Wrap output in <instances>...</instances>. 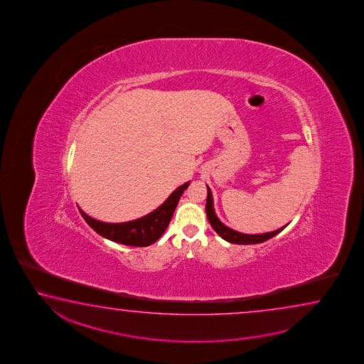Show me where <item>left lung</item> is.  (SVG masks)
I'll use <instances>...</instances> for the list:
<instances>
[{"label": "left lung", "mask_w": 364, "mask_h": 364, "mask_svg": "<svg viewBox=\"0 0 364 364\" xmlns=\"http://www.w3.org/2000/svg\"><path fill=\"white\" fill-rule=\"evenodd\" d=\"M205 209H206V215H208L210 224H211V227L215 230L216 233L220 235L223 240H227L229 243H235V245H256V243L265 242V240L275 237L277 233H280L288 225L287 224L285 227L277 229L275 232H269V233H262V235H245V233H240L237 230L228 228L216 216L214 203H213V195H211V190L209 187H208V198H206Z\"/></svg>", "instance_id": "8db88e82"}]
</instances>
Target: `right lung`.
I'll return each instance as SVG.
<instances>
[{"label":"right lung","instance_id":"right-lung-1","mask_svg":"<svg viewBox=\"0 0 364 364\" xmlns=\"http://www.w3.org/2000/svg\"><path fill=\"white\" fill-rule=\"evenodd\" d=\"M188 185L190 182H186L185 185L179 186L178 188L173 191L171 196L166 198L158 209L132 222H99L87 215L82 210L79 209V211L84 218V220L98 235L105 237L107 240H113L126 246H150L159 240L161 235L166 232V227L169 225V222L172 219L173 213L178 205L179 198Z\"/></svg>","mask_w":364,"mask_h":364}]
</instances>
